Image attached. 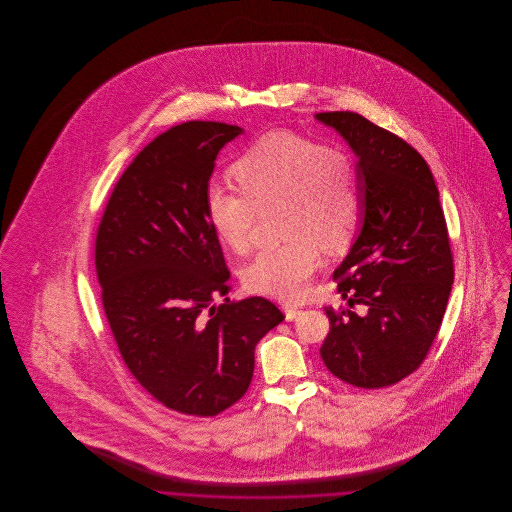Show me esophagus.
Segmentation results:
<instances>
[{"mask_svg": "<svg viewBox=\"0 0 512 512\" xmlns=\"http://www.w3.org/2000/svg\"><path fill=\"white\" fill-rule=\"evenodd\" d=\"M282 311H284V315H286V320H290V322L301 315V309L295 307V305H290V303H284V305H282Z\"/></svg>", "mask_w": 512, "mask_h": 512, "instance_id": "obj_1", "label": "esophagus"}]
</instances>
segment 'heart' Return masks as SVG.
I'll list each match as a JSON object with an SVG mask.
<instances>
[{"instance_id": "obj_1", "label": "heart", "mask_w": 512, "mask_h": 512, "mask_svg": "<svg viewBox=\"0 0 512 512\" xmlns=\"http://www.w3.org/2000/svg\"><path fill=\"white\" fill-rule=\"evenodd\" d=\"M242 192L211 184L207 219L222 244L244 253L257 209L280 203L284 244L261 249L244 268L251 292L297 301L324 265V249L353 238L363 211L359 176L338 147L320 146L293 132H270L245 149L230 169Z\"/></svg>"}]
</instances>
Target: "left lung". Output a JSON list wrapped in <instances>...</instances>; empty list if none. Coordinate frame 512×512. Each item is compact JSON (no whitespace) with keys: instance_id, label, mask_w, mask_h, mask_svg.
<instances>
[{"instance_id":"1","label":"left lung","mask_w":512,"mask_h":512,"mask_svg":"<svg viewBox=\"0 0 512 512\" xmlns=\"http://www.w3.org/2000/svg\"><path fill=\"white\" fill-rule=\"evenodd\" d=\"M351 147L363 195L361 228L334 272L349 307H326L330 332L320 347L343 382L376 390L407 378L438 336L453 284V255L436 180L399 136L351 111L317 113Z\"/></svg>"}]
</instances>
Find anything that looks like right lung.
<instances>
[{
    "mask_svg": "<svg viewBox=\"0 0 512 512\" xmlns=\"http://www.w3.org/2000/svg\"><path fill=\"white\" fill-rule=\"evenodd\" d=\"M240 134L190 121L157 136L122 172L96 238L103 309L124 365L157 401L192 416L244 397L255 345L284 320L265 297H226L230 272L205 211L215 159Z\"/></svg>",
    "mask_w": 512,
    "mask_h": 512,
    "instance_id": "right-lung-1",
    "label": "right lung"
}]
</instances>
